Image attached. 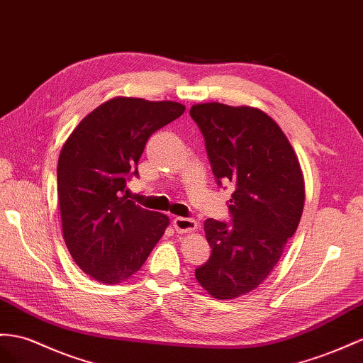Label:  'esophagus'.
Returning a JSON list of instances; mask_svg holds the SVG:
<instances>
[{"label": "esophagus", "mask_w": 363, "mask_h": 363, "mask_svg": "<svg viewBox=\"0 0 363 363\" xmlns=\"http://www.w3.org/2000/svg\"><path fill=\"white\" fill-rule=\"evenodd\" d=\"M173 227L178 233H190V231L198 228V222L190 218H174Z\"/></svg>", "instance_id": "esophagus-1"}]
</instances>
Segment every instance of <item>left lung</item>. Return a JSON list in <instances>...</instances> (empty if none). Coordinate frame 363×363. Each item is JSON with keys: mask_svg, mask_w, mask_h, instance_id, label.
Returning <instances> with one entry per match:
<instances>
[{"mask_svg": "<svg viewBox=\"0 0 363 363\" xmlns=\"http://www.w3.org/2000/svg\"><path fill=\"white\" fill-rule=\"evenodd\" d=\"M218 185L231 182V222L207 219L208 261L194 276L216 299L261 285L299 225L305 202L299 160L274 121L255 107L220 102L191 106Z\"/></svg>", "mask_w": 363, "mask_h": 363, "instance_id": "left-lung-1", "label": "left lung"}]
</instances>
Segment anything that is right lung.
<instances>
[{"label": "right lung", "instance_id": "add662e5", "mask_svg": "<svg viewBox=\"0 0 363 363\" xmlns=\"http://www.w3.org/2000/svg\"><path fill=\"white\" fill-rule=\"evenodd\" d=\"M184 110L173 101L118 96L82 119L61 148L62 236L77 265L102 284L132 277L170 224L127 199V181L138 176L148 138Z\"/></svg>", "mask_w": 363, "mask_h": 363}]
</instances>
